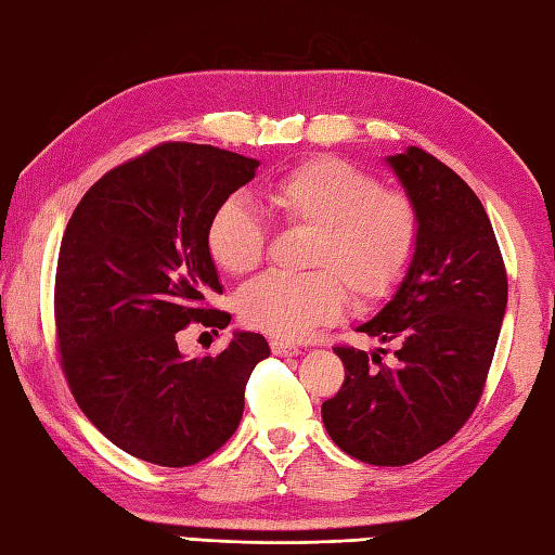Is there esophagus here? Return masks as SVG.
Instances as JSON below:
<instances>
[{
	"mask_svg": "<svg viewBox=\"0 0 555 555\" xmlns=\"http://www.w3.org/2000/svg\"><path fill=\"white\" fill-rule=\"evenodd\" d=\"M270 350H273V354H278V358H295V354H299L301 350L297 348V345H289L285 340H270Z\"/></svg>",
	"mask_w": 555,
	"mask_h": 555,
	"instance_id": "1",
	"label": "esophagus"
}]
</instances>
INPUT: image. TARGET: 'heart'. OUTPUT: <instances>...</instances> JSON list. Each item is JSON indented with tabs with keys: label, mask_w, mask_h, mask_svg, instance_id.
<instances>
[{
	"label": "heart",
	"mask_w": 555,
	"mask_h": 555,
	"mask_svg": "<svg viewBox=\"0 0 555 555\" xmlns=\"http://www.w3.org/2000/svg\"><path fill=\"white\" fill-rule=\"evenodd\" d=\"M270 212L285 229H305L311 238L301 278L268 275L244 287L236 311L246 326L280 340H301L345 309H370L389 299L413 263L421 215L405 193L358 166L323 156L301 162L266 188ZM205 248L217 270L244 278L263 266L268 234L248 207L229 197L205 227Z\"/></svg>",
	"instance_id": "heart-1"
}]
</instances>
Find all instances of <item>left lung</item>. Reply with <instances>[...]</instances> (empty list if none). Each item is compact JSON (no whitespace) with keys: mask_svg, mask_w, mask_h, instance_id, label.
<instances>
[{"mask_svg":"<svg viewBox=\"0 0 555 555\" xmlns=\"http://www.w3.org/2000/svg\"><path fill=\"white\" fill-rule=\"evenodd\" d=\"M386 162L417 207L421 236L399 292L358 331L393 343L399 364L338 345L345 382L321 417L345 454L405 466L447 444L476 411L503 326L507 273L493 224L462 176L421 147Z\"/></svg>","mask_w":555,"mask_h":555,"instance_id":"obj_1","label":"left lung"}]
</instances>
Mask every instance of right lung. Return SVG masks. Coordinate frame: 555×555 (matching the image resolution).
Here are the masks:
<instances>
[{"label":"right lung","instance_id":"obj_1","mask_svg":"<svg viewBox=\"0 0 555 555\" xmlns=\"http://www.w3.org/2000/svg\"><path fill=\"white\" fill-rule=\"evenodd\" d=\"M258 162L210 144L164 142L115 166L72 212L55 275L62 372L83 415L122 452L193 466L236 433L248 376L270 348L234 333L219 354L188 360V323L227 328L207 256L212 210Z\"/></svg>","mask_w":555,"mask_h":555}]
</instances>
